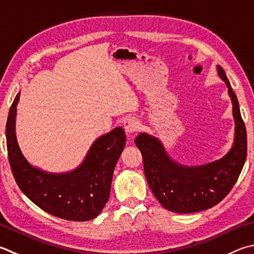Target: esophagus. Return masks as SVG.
<instances>
[{"instance_id":"obj_1","label":"esophagus","mask_w":254,"mask_h":254,"mask_svg":"<svg viewBox=\"0 0 254 254\" xmlns=\"http://www.w3.org/2000/svg\"><path fill=\"white\" fill-rule=\"evenodd\" d=\"M123 127L124 130H126L127 134H133L136 131L137 127H139V121L137 119L133 118V117H128L123 122Z\"/></svg>"}]
</instances>
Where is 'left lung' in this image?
Masks as SVG:
<instances>
[{"instance_id":"obj_1","label":"left lung","mask_w":254,"mask_h":254,"mask_svg":"<svg viewBox=\"0 0 254 254\" xmlns=\"http://www.w3.org/2000/svg\"><path fill=\"white\" fill-rule=\"evenodd\" d=\"M218 74L228 86L236 123L234 142L222 159L199 167H187L168 155L158 137L140 133L135 137L146 181L163 207L175 213L203 211L222 201L236 184L247 159V130L239 102L225 72L220 65Z\"/></svg>"}]
</instances>
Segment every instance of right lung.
Returning <instances> with one entry per match:
<instances>
[{
    "instance_id": "right-lung-1",
    "label": "right lung",
    "mask_w": 254,
    "mask_h": 254,
    "mask_svg": "<svg viewBox=\"0 0 254 254\" xmlns=\"http://www.w3.org/2000/svg\"><path fill=\"white\" fill-rule=\"evenodd\" d=\"M17 93L8 111V162L21 191L43 211L68 221H89L100 214L111 191L115 164L126 145V133L117 127L94 141L80 167L65 173H49L31 165L16 141Z\"/></svg>"
}]
</instances>
